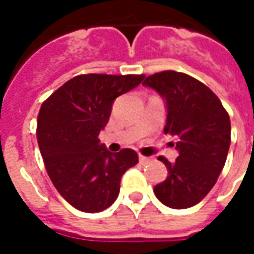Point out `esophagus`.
<instances>
[{"instance_id":"34e87169","label":"esophagus","mask_w":254,"mask_h":254,"mask_svg":"<svg viewBox=\"0 0 254 254\" xmlns=\"http://www.w3.org/2000/svg\"><path fill=\"white\" fill-rule=\"evenodd\" d=\"M138 160H140V163H141V165H147V163L149 162V158H147V156H143V155H140V156H138Z\"/></svg>"}]
</instances>
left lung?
<instances>
[{"mask_svg": "<svg viewBox=\"0 0 254 254\" xmlns=\"http://www.w3.org/2000/svg\"><path fill=\"white\" fill-rule=\"evenodd\" d=\"M143 85L165 98V133L180 138L176 162L158 158L169 176L154 188L155 196L174 209L193 207L209 193L226 163L231 141L229 113L205 84L187 73L163 70L148 76Z\"/></svg>", "mask_w": 254, "mask_h": 254, "instance_id": "1", "label": "left lung"}]
</instances>
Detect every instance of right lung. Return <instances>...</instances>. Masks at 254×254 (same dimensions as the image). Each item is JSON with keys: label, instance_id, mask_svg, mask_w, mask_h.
I'll use <instances>...</instances> for the list:
<instances>
[{"label": "right lung", "instance_id": "1", "mask_svg": "<svg viewBox=\"0 0 254 254\" xmlns=\"http://www.w3.org/2000/svg\"><path fill=\"white\" fill-rule=\"evenodd\" d=\"M144 74H78L41 106L36 138L58 193L83 212H100L116 201L122 176L138 163L136 151L113 154L99 144L113 102L143 81Z\"/></svg>", "mask_w": 254, "mask_h": 254}]
</instances>
